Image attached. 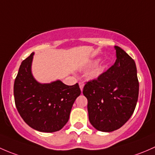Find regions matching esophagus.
Instances as JSON below:
<instances>
[{"instance_id":"obj_1","label":"esophagus","mask_w":155,"mask_h":155,"mask_svg":"<svg viewBox=\"0 0 155 155\" xmlns=\"http://www.w3.org/2000/svg\"><path fill=\"white\" fill-rule=\"evenodd\" d=\"M79 87H80V89H81V90L83 91V89H84V82H80L79 83Z\"/></svg>"}]
</instances>
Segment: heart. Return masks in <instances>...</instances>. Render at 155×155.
<instances>
[{
  "label": "heart",
  "instance_id": "heart-1",
  "mask_svg": "<svg viewBox=\"0 0 155 155\" xmlns=\"http://www.w3.org/2000/svg\"><path fill=\"white\" fill-rule=\"evenodd\" d=\"M99 61H100V59H98V60H95V61H94L93 63H92V65H96V64H98V62H99ZM101 72H102V69L101 70V71H98V73H97V74H96V76L99 75V74H101Z\"/></svg>",
  "mask_w": 155,
  "mask_h": 155
}]
</instances>
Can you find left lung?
Segmentation results:
<instances>
[{
  "label": "left lung",
  "mask_w": 155,
  "mask_h": 155,
  "mask_svg": "<svg viewBox=\"0 0 155 155\" xmlns=\"http://www.w3.org/2000/svg\"><path fill=\"white\" fill-rule=\"evenodd\" d=\"M114 48V65L96 80L87 82L83 90L88 101L89 122L103 132L113 131L125 125L138 100L139 82L134 60L119 46Z\"/></svg>",
  "instance_id": "1"
}]
</instances>
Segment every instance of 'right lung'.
<instances>
[{
	"label": "right lung",
	"instance_id": "add662e5",
	"mask_svg": "<svg viewBox=\"0 0 155 155\" xmlns=\"http://www.w3.org/2000/svg\"><path fill=\"white\" fill-rule=\"evenodd\" d=\"M34 53L23 60L14 83V98L19 114L32 128L52 133L61 130L69 119L76 98L81 95L77 83L68 86L61 81L41 84L31 71Z\"/></svg>",
	"mask_w": 155,
	"mask_h": 155
}]
</instances>
